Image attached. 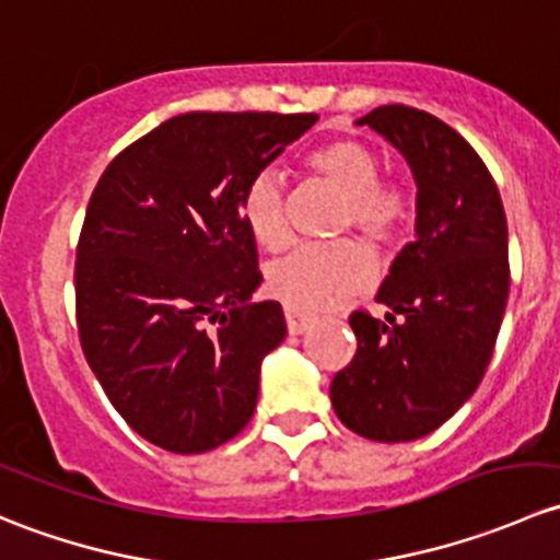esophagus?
I'll return each mask as SVG.
<instances>
[{
	"instance_id": "obj_1",
	"label": "esophagus",
	"mask_w": 560,
	"mask_h": 560,
	"mask_svg": "<svg viewBox=\"0 0 560 560\" xmlns=\"http://www.w3.org/2000/svg\"><path fill=\"white\" fill-rule=\"evenodd\" d=\"M284 316H287V330H290L292 336H301V332H306L316 319L314 314L301 312V308H292V306L284 308Z\"/></svg>"
}]
</instances>
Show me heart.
Returning <instances> with one entry per match:
<instances>
[{"instance_id":"heart-1","label":"heart","mask_w":560,"mask_h":560,"mask_svg":"<svg viewBox=\"0 0 560 560\" xmlns=\"http://www.w3.org/2000/svg\"><path fill=\"white\" fill-rule=\"evenodd\" d=\"M308 165L325 175L343 197V224L358 228L365 238L389 244L411 219V197L400 186L382 184L380 156L360 140H330L308 154ZM241 217L259 246L276 248L290 241L284 213V189L279 175L262 171L246 184ZM374 257L360 244L343 241L330 246H301L268 270V287L287 306L325 312L341 306L374 281Z\"/></svg>"}]
</instances>
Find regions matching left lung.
<instances>
[{
	"mask_svg": "<svg viewBox=\"0 0 560 560\" xmlns=\"http://www.w3.org/2000/svg\"><path fill=\"white\" fill-rule=\"evenodd\" d=\"M406 160L417 184L415 241L376 301L349 316L358 352L332 376L338 420L371 442H415L466 404L493 358L510 295V235L499 186L477 151L436 116L382 105L358 118Z\"/></svg>",
	"mask_w": 560,
	"mask_h": 560,
	"instance_id": "left-lung-1",
	"label": "left lung"
}]
</instances>
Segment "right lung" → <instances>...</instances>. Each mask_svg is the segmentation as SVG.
<instances>
[{
	"instance_id": "obj_1",
	"label": "right lung",
	"mask_w": 560,
	"mask_h": 560,
	"mask_svg": "<svg viewBox=\"0 0 560 560\" xmlns=\"http://www.w3.org/2000/svg\"><path fill=\"white\" fill-rule=\"evenodd\" d=\"M316 113H184L107 165L75 262L81 347L118 415L178 455L238 436L259 365L287 336L257 292V244L241 217L248 180Z\"/></svg>"
}]
</instances>
